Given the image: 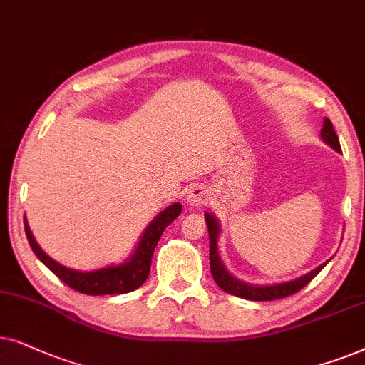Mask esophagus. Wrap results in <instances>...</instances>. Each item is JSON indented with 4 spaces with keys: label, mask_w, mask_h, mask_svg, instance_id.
Segmentation results:
<instances>
[{
    "label": "esophagus",
    "mask_w": 365,
    "mask_h": 365,
    "mask_svg": "<svg viewBox=\"0 0 365 365\" xmlns=\"http://www.w3.org/2000/svg\"><path fill=\"white\" fill-rule=\"evenodd\" d=\"M207 200H208V193L203 187L192 188L187 195L188 205H192V207H200V205H203V203H207Z\"/></svg>",
    "instance_id": "esophagus-1"
}]
</instances>
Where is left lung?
Masks as SVG:
<instances>
[{
	"label": "left lung",
	"mask_w": 365,
	"mask_h": 365,
	"mask_svg": "<svg viewBox=\"0 0 365 365\" xmlns=\"http://www.w3.org/2000/svg\"><path fill=\"white\" fill-rule=\"evenodd\" d=\"M320 137H322L324 142L330 145L334 150L342 152L337 133H335L334 126L330 123L329 118L324 120ZM205 222L208 227V237H210V270H212L213 280H215V284L222 290H225L227 294L237 295V297H242L247 300H277V299L289 297V295H294L295 292H299V290H302L305 285H307L309 282L324 269L325 264H327V262H325V264L317 267V269L310 272V274L300 277L297 280L285 282V284L269 285V287H257V285L245 284V282H240L239 279H235V277L228 274L225 267H223V264L220 262L218 249H217V239H218V233H220V227H218L215 217L210 215V213H205Z\"/></svg>",
	"instance_id": "8db88e82"
}]
</instances>
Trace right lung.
Listing matches in <instances>:
<instances>
[{
  "mask_svg": "<svg viewBox=\"0 0 365 365\" xmlns=\"http://www.w3.org/2000/svg\"><path fill=\"white\" fill-rule=\"evenodd\" d=\"M180 212H182V205H180V203H173V205L165 208V210L150 223L147 230H145L143 237L140 239L137 250H135L132 259L126 262V264L118 267H108V269H101L95 272H76L60 265L40 249V245H38L36 240L33 239V233L30 230V227H28L26 220H24V232H26L28 242H30L31 249L36 254L38 259H40L58 279L65 282L68 287L86 295L126 294L138 289L140 285H143V282L148 279L155 247H157L165 228L180 215Z\"/></svg>",
  "mask_w": 365,
  "mask_h": 365,
  "instance_id": "add662e5",
  "label": "right lung"
}]
</instances>
